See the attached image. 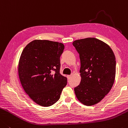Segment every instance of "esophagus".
Returning a JSON list of instances; mask_svg holds the SVG:
<instances>
[{
  "mask_svg": "<svg viewBox=\"0 0 128 128\" xmlns=\"http://www.w3.org/2000/svg\"><path fill=\"white\" fill-rule=\"evenodd\" d=\"M67 77H68V79H70L71 78V77H72V75H68V76H67Z\"/></svg>",
  "mask_w": 128,
  "mask_h": 128,
  "instance_id": "1",
  "label": "esophagus"
}]
</instances>
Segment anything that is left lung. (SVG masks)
<instances>
[{"label": "left lung", "mask_w": 128, "mask_h": 128, "mask_svg": "<svg viewBox=\"0 0 128 128\" xmlns=\"http://www.w3.org/2000/svg\"><path fill=\"white\" fill-rule=\"evenodd\" d=\"M79 54L81 81L74 88L75 95L84 105L98 103L107 95L114 84L116 58L110 46L95 38L72 42Z\"/></svg>", "instance_id": "8db88e82"}]
</instances>
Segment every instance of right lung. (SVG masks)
I'll list each match as a JSON object with an SVG mask.
<instances>
[{
  "label": "right lung",
  "instance_id": "add662e5",
  "mask_svg": "<svg viewBox=\"0 0 128 128\" xmlns=\"http://www.w3.org/2000/svg\"><path fill=\"white\" fill-rule=\"evenodd\" d=\"M64 48L62 43L35 40L21 54L18 67L21 84L30 99L40 106L53 105L67 84L66 77L60 72Z\"/></svg>",
  "mask_w": 128,
  "mask_h": 128
}]
</instances>
